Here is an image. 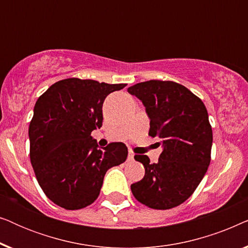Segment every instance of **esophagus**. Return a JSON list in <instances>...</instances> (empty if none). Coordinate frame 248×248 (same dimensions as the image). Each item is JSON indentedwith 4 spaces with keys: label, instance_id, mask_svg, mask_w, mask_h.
<instances>
[{
    "label": "esophagus",
    "instance_id": "obj_1",
    "mask_svg": "<svg viewBox=\"0 0 248 248\" xmlns=\"http://www.w3.org/2000/svg\"><path fill=\"white\" fill-rule=\"evenodd\" d=\"M134 159V154L132 151H128V155H127V160L132 161Z\"/></svg>",
    "mask_w": 248,
    "mask_h": 248
}]
</instances>
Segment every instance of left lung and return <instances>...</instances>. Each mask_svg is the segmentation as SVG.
Returning <instances> with one entry per match:
<instances>
[{
  "mask_svg": "<svg viewBox=\"0 0 248 248\" xmlns=\"http://www.w3.org/2000/svg\"><path fill=\"white\" fill-rule=\"evenodd\" d=\"M144 105L149 135L159 138L162 152L155 164L135 155L144 177L131 185L134 198L151 209L167 210L185 202L198 187L211 161L212 128L203 101L174 81L150 80L127 89Z\"/></svg>",
  "mask_w": 248,
  "mask_h": 248,
  "instance_id": "left-lung-1",
  "label": "left lung"
}]
</instances>
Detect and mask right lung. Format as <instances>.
<instances>
[{
  "mask_svg": "<svg viewBox=\"0 0 248 248\" xmlns=\"http://www.w3.org/2000/svg\"><path fill=\"white\" fill-rule=\"evenodd\" d=\"M125 83L70 78L52 84L36 101L29 125L30 161L50 201L79 210L96 201L108 169L126 160L127 148H98L91 132L103 125V104Z\"/></svg>",
  "mask_w": 248,
  "mask_h": 248,
  "instance_id": "add662e5",
  "label": "right lung"
}]
</instances>
